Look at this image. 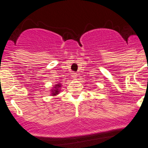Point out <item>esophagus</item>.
<instances>
[{
	"mask_svg": "<svg viewBox=\"0 0 148 148\" xmlns=\"http://www.w3.org/2000/svg\"><path fill=\"white\" fill-rule=\"evenodd\" d=\"M72 77L73 79H77V73H72Z\"/></svg>",
	"mask_w": 148,
	"mask_h": 148,
	"instance_id": "esophagus-1",
	"label": "esophagus"
}]
</instances>
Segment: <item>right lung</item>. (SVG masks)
Returning a JSON list of instances; mask_svg holds the SVG:
<instances>
[{"instance_id": "1", "label": "right lung", "mask_w": 148, "mask_h": 148, "mask_svg": "<svg viewBox=\"0 0 148 148\" xmlns=\"http://www.w3.org/2000/svg\"><path fill=\"white\" fill-rule=\"evenodd\" d=\"M58 87H60V84H58V85H56V87H55V89L54 90H52V96H55V95L58 94L59 93V90H58Z\"/></svg>"}]
</instances>
